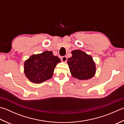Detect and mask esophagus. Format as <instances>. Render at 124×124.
<instances>
[{
    "mask_svg": "<svg viewBox=\"0 0 124 124\" xmlns=\"http://www.w3.org/2000/svg\"><path fill=\"white\" fill-rule=\"evenodd\" d=\"M61 61H62L63 62H67V57L66 56H64L62 57V58H61Z\"/></svg>",
    "mask_w": 124,
    "mask_h": 124,
    "instance_id": "34e87169",
    "label": "esophagus"
}]
</instances>
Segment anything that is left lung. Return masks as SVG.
<instances>
[{"mask_svg":"<svg viewBox=\"0 0 124 124\" xmlns=\"http://www.w3.org/2000/svg\"><path fill=\"white\" fill-rule=\"evenodd\" d=\"M72 56L69 58L67 63L72 76L79 80H88L95 75V62L90 55L81 50L71 52Z\"/></svg>","mask_w":124,"mask_h":124,"instance_id":"left-lung-1","label":"left lung"}]
</instances>
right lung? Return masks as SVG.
Returning <instances> with one entry per match:
<instances>
[{"instance_id": "right-lung-1", "label": "right lung", "mask_w": 124, "mask_h": 124, "mask_svg": "<svg viewBox=\"0 0 124 124\" xmlns=\"http://www.w3.org/2000/svg\"><path fill=\"white\" fill-rule=\"evenodd\" d=\"M61 60L50 51L32 55L24 63V73L30 81L41 83L53 76L56 65Z\"/></svg>"}]
</instances>
